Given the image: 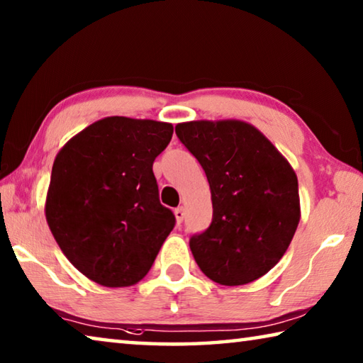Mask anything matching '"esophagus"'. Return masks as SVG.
I'll list each match as a JSON object with an SVG mask.
<instances>
[{
	"instance_id": "esophagus-1",
	"label": "esophagus",
	"mask_w": 363,
	"mask_h": 363,
	"mask_svg": "<svg viewBox=\"0 0 363 363\" xmlns=\"http://www.w3.org/2000/svg\"><path fill=\"white\" fill-rule=\"evenodd\" d=\"M184 214H186V213H184V208H182V206L176 208V210H174V216H176V223H177V224H181V223H182Z\"/></svg>"
}]
</instances>
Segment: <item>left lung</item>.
<instances>
[{
	"mask_svg": "<svg viewBox=\"0 0 363 363\" xmlns=\"http://www.w3.org/2000/svg\"><path fill=\"white\" fill-rule=\"evenodd\" d=\"M176 134L205 169L213 220L190 238L208 279L247 285L286 253L301 219L298 177L288 160L243 120L177 123Z\"/></svg>",
	"mask_w": 363,
	"mask_h": 363,
	"instance_id": "obj_1",
	"label": "left lung"
}]
</instances>
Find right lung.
<instances>
[{"label": "right lung", "mask_w": 363, "mask_h": 363, "mask_svg": "<svg viewBox=\"0 0 363 363\" xmlns=\"http://www.w3.org/2000/svg\"><path fill=\"white\" fill-rule=\"evenodd\" d=\"M173 125L106 116L75 134L52 164L45 214L67 259L102 286L136 285L174 227L152 164Z\"/></svg>", "instance_id": "right-lung-1"}]
</instances>
